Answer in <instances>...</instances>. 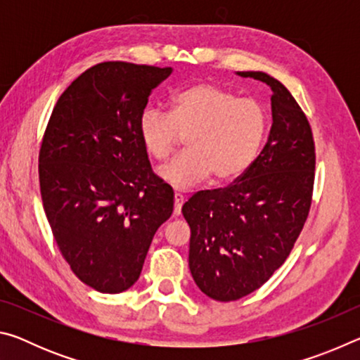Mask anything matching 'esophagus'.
<instances>
[{
	"label": "esophagus",
	"instance_id": "34e87169",
	"mask_svg": "<svg viewBox=\"0 0 360 360\" xmlns=\"http://www.w3.org/2000/svg\"><path fill=\"white\" fill-rule=\"evenodd\" d=\"M184 202H186L184 195L174 193V210H173V214L174 216H179L181 214V210H182V205H184Z\"/></svg>",
	"mask_w": 360,
	"mask_h": 360
}]
</instances>
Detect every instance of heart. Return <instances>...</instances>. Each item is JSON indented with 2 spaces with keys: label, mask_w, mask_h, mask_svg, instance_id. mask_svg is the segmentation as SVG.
I'll return each instance as SVG.
<instances>
[{
  "label": "heart",
  "mask_w": 360,
  "mask_h": 360,
  "mask_svg": "<svg viewBox=\"0 0 360 360\" xmlns=\"http://www.w3.org/2000/svg\"><path fill=\"white\" fill-rule=\"evenodd\" d=\"M138 133L144 150L160 163L186 138V154L158 174L176 188H191L211 174L216 182L240 178L264 143L266 112L252 98H238L216 84L198 82L173 95L168 114L144 109Z\"/></svg>",
  "instance_id": "1"
}]
</instances>
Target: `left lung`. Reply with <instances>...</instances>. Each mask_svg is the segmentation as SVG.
Segmentation results:
<instances>
[{
	"label": "left lung",
	"instance_id": "1",
	"mask_svg": "<svg viewBox=\"0 0 360 360\" xmlns=\"http://www.w3.org/2000/svg\"><path fill=\"white\" fill-rule=\"evenodd\" d=\"M238 75L271 87L270 136L233 184L200 191L182 206L193 281L217 302L251 294L284 264L307 222L314 186V139L302 108L275 77Z\"/></svg>",
	"mask_w": 360,
	"mask_h": 360
}]
</instances>
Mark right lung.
Returning <instances> with one entry per match:
<instances>
[{"instance_id":"right-lung-1","label":"right lung","mask_w":360,"mask_h":360,"mask_svg":"<svg viewBox=\"0 0 360 360\" xmlns=\"http://www.w3.org/2000/svg\"><path fill=\"white\" fill-rule=\"evenodd\" d=\"M172 68L105 62L60 95L39 149V187L53 238L84 284L119 294L138 281L173 188L150 168L139 117Z\"/></svg>"}]
</instances>
